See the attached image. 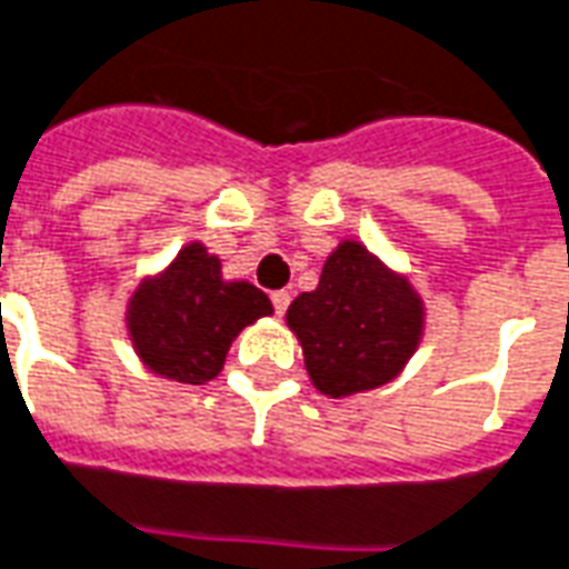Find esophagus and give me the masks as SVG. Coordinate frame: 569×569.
I'll list each match as a JSON object with an SVG mask.
<instances>
[{"mask_svg":"<svg viewBox=\"0 0 569 569\" xmlns=\"http://www.w3.org/2000/svg\"><path fill=\"white\" fill-rule=\"evenodd\" d=\"M272 307H276L278 316H284V312H288V307H291V293L288 291L272 293Z\"/></svg>","mask_w":569,"mask_h":569,"instance_id":"esophagus-1","label":"esophagus"}]
</instances>
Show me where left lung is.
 <instances>
[{
    "mask_svg": "<svg viewBox=\"0 0 569 569\" xmlns=\"http://www.w3.org/2000/svg\"><path fill=\"white\" fill-rule=\"evenodd\" d=\"M288 325L312 383L340 399L397 378L421 340L425 307L406 278L343 241L325 260L319 288L288 307Z\"/></svg>",
    "mask_w": 569,
    "mask_h": 569,
    "instance_id": "1",
    "label": "left lung"
}]
</instances>
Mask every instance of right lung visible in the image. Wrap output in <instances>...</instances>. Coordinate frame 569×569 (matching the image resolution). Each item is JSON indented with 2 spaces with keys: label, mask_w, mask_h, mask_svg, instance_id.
I'll return each instance as SVG.
<instances>
[{
  "label": "right lung",
  "mask_w": 569,
  "mask_h": 569,
  "mask_svg": "<svg viewBox=\"0 0 569 569\" xmlns=\"http://www.w3.org/2000/svg\"><path fill=\"white\" fill-rule=\"evenodd\" d=\"M269 297L226 281L217 257L188 244L163 276L144 281L129 300V335L151 371L179 383L217 378L241 328L269 316Z\"/></svg>",
  "instance_id": "add662e5"
}]
</instances>
